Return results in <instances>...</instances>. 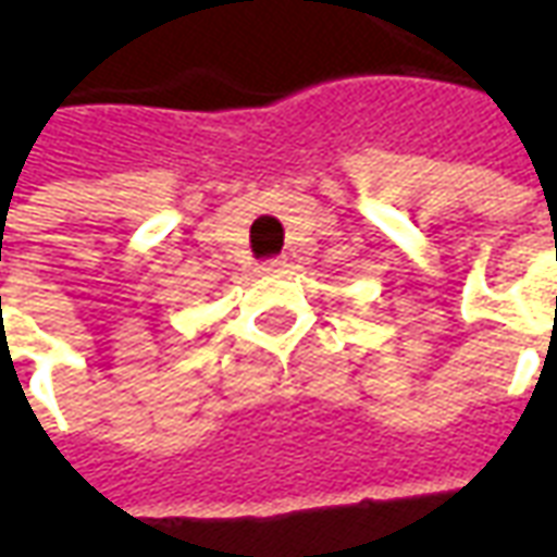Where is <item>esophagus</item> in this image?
I'll return each instance as SVG.
<instances>
[{
  "label": "esophagus",
  "mask_w": 557,
  "mask_h": 557,
  "mask_svg": "<svg viewBox=\"0 0 557 557\" xmlns=\"http://www.w3.org/2000/svg\"><path fill=\"white\" fill-rule=\"evenodd\" d=\"M283 271H286V259H280V256L259 262V274H271V277H277V274H283Z\"/></svg>",
  "instance_id": "esophagus-1"
}]
</instances>
